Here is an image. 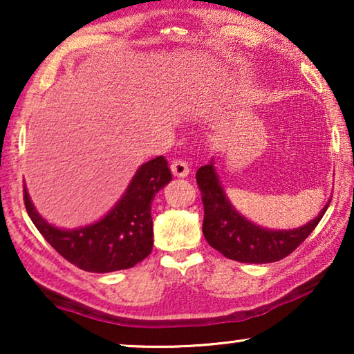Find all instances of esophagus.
<instances>
[{
  "label": "esophagus",
  "instance_id": "1",
  "mask_svg": "<svg viewBox=\"0 0 354 354\" xmlns=\"http://www.w3.org/2000/svg\"><path fill=\"white\" fill-rule=\"evenodd\" d=\"M171 171L176 177H187L190 174V167H188L187 161H183V159H174L171 164Z\"/></svg>",
  "mask_w": 354,
  "mask_h": 354
}]
</instances>
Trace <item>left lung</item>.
<instances>
[{
  "label": "left lung",
  "instance_id": "left-lung-1",
  "mask_svg": "<svg viewBox=\"0 0 354 354\" xmlns=\"http://www.w3.org/2000/svg\"><path fill=\"white\" fill-rule=\"evenodd\" d=\"M196 183L205 206L203 234L206 241L225 258L239 263L266 264L292 254L316 229L330 205L327 203L316 219L299 229L266 230L251 224L232 207L224 195L212 162L198 169Z\"/></svg>",
  "mask_w": 354,
  "mask_h": 354
}]
</instances>
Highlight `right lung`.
<instances>
[{
	"instance_id": "add662e5",
	"label": "right lung",
	"mask_w": 354,
	"mask_h": 354,
	"mask_svg": "<svg viewBox=\"0 0 354 354\" xmlns=\"http://www.w3.org/2000/svg\"><path fill=\"white\" fill-rule=\"evenodd\" d=\"M172 180L164 156L145 162L113 211L104 219L75 230H61L43 219L24 187V203L45 240L66 261L88 272L130 269L153 250L151 201Z\"/></svg>"
}]
</instances>
